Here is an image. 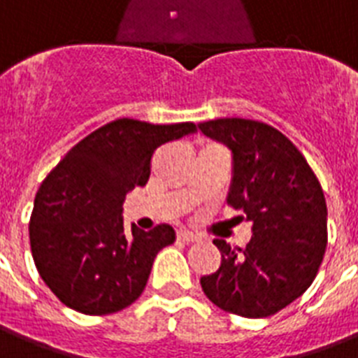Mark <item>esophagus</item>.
I'll return each instance as SVG.
<instances>
[{
    "label": "esophagus",
    "instance_id": "esophagus-1",
    "mask_svg": "<svg viewBox=\"0 0 358 358\" xmlns=\"http://www.w3.org/2000/svg\"><path fill=\"white\" fill-rule=\"evenodd\" d=\"M176 237H178L180 241H185V243H193V241L200 239V235L193 234V231H189V229H178V231H176Z\"/></svg>",
    "mask_w": 358,
    "mask_h": 358
}]
</instances>
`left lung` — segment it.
I'll list each match as a JSON object with an SVG mask.
<instances>
[{
    "label": "left lung",
    "instance_id": "left-lung-1",
    "mask_svg": "<svg viewBox=\"0 0 358 358\" xmlns=\"http://www.w3.org/2000/svg\"><path fill=\"white\" fill-rule=\"evenodd\" d=\"M200 132L231 150L228 202L252 222L246 248L215 239L217 272L200 278L217 307L264 318L300 298L315 281L327 246V206L320 182L290 139L270 124L224 117Z\"/></svg>",
    "mask_w": 358,
    "mask_h": 358
}]
</instances>
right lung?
<instances>
[{
  "label": "right lung",
  "instance_id": "1",
  "mask_svg": "<svg viewBox=\"0 0 358 358\" xmlns=\"http://www.w3.org/2000/svg\"><path fill=\"white\" fill-rule=\"evenodd\" d=\"M194 132L193 123L115 119L48 174L34 196L29 239L38 274L64 305L101 316L141 296L154 257L176 234L169 224L124 229V196L149 182L154 150Z\"/></svg>",
  "mask_w": 358,
  "mask_h": 358
}]
</instances>
